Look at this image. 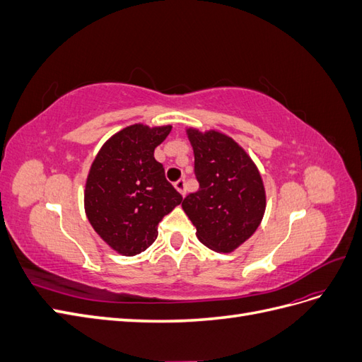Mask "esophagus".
<instances>
[{
    "instance_id": "esophagus-1",
    "label": "esophagus",
    "mask_w": 362,
    "mask_h": 362,
    "mask_svg": "<svg viewBox=\"0 0 362 362\" xmlns=\"http://www.w3.org/2000/svg\"><path fill=\"white\" fill-rule=\"evenodd\" d=\"M173 187L177 189V190L184 196V194H185V180H178L177 182L173 184Z\"/></svg>"
}]
</instances>
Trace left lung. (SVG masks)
Listing matches in <instances>:
<instances>
[{
	"instance_id": "obj_1",
	"label": "left lung",
	"mask_w": 362,
	"mask_h": 362,
	"mask_svg": "<svg viewBox=\"0 0 362 362\" xmlns=\"http://www.w3.org/2000/svg\"><path fill=\"white\" fill-rule=\"evenodd\" d=\"M194 154L199 190L185 196L182 210L208 249L229 254L257 231L266 211V189L254 160L217 129H185Z\"/></svg>"
}]
</instances>
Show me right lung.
<instances>
[{"mask_svg": "<svg viewBox=\"0 0 362 362\" xmlns=\"http://www.w3.org/2000/svg\"><path fill=\"white\" fill-rule=\"evenodd\" d=\"M172 125L125 127L98 151L84 185V211L107 246L124 257L146 250L158 222L182 196L164 178L154 151Z\"/></svg>", "mask_w": 362, "mask_h": 362, "instance_id": "obj_1", "label": "right lung"}]
</instances>
